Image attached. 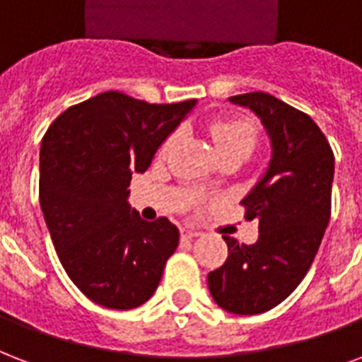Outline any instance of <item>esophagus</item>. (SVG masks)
Segmentation results:
<instances>
[{"label": "esophagus", "mask_w": 362, "mask_h": 362, "mask_svg": "<svg viewBox=\"0 0 362 362\" xmlns=\"http://www.w3.org/2000/svg\"><path fill=\"white\" fill-rule=\"evenodd\" d=\"M180 233H182V239H193V237L199 235L197 231H195V230H189V228H182Z\"/></svg>", "instance_id": "34e87169"}]
</instances>
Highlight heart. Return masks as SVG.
Instances as JSON below:
<instances>
[{"mask_svg":"<svg viewBox=\"0 0 362 362\" xmlns=\"http://www.w3.org/2000/svg\"><path fill=\"white\" fill-rule=\"evenodd\" d=\"M209 136H211L212 144L216 148L218 156L222 153H241L248 157L252 153L258 142V129L250 119H243V117H220V119L211 121L209 125ZM176 136H169L161 146V156L175 146Z\"/></svg>","mask_w":362,"mask_h":362,"instance_id":"b5f03b06","label":"heart"}]
</instances>
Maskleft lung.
<instances>
[{"label": "left lung", "instance_id": "8db88e82", "mask_svg": "<svg viewBox=\"0 0 362 362\" xmlns=\"http://www.w3.org/2000/svg\"><path fill=\"white\" fill-rule=\"evenodd\" d=\"M252 110L272 142V159L247 197L245 218H258V241L224 235L228 260L209 273L214 302L235 315L273 310L294 292L315 258L330 220L334 153L310 115L267 93L230 96Z\"/></svg>", "mask_w": 362, "mask_h": 362}]
</instances>
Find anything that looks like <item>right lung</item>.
<instances>
[{"label": "right lung", "mask_w": 362, "mask_h": 362, "mask_svg": "<svg viewBox=\"0 0 362 362\" xmlns=\"http://www.w3.org/2000/svg\"><path fill=\"white\" fill-rule=\"evenodd\" d=\"M193 106L107 90L68 107L41 140L40 205L52 245L74 285L98 305L148 302L178 247V228L142 220L127 187Z\"/></svg>", "instance_id": "obj_1"}]
</instances>
